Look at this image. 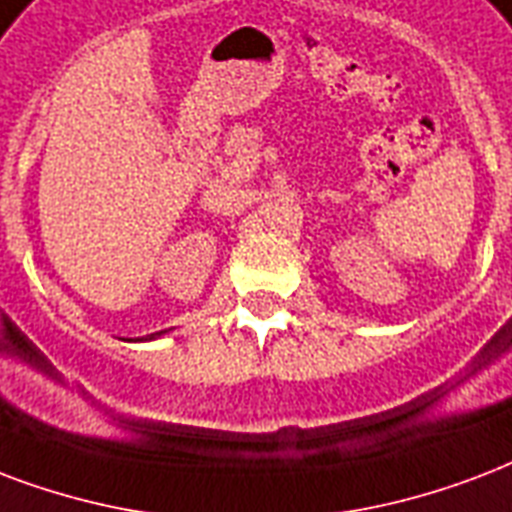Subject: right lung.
Returning a JSON list of instances; mask_svg holds the SVG:
<instances>
[{"mask_svg":"<svg viewBox=\"0 0 512 512\" xmlns=\"http://www.w3.org/2000/svg\"><path fill=\"white\" fill-rule=\"evenodd\" d=\"M169 330H161V333H152L150 338H136V341H155V338H161V335H166Z\"/></svg>","mask_w":512,"mask_h":512,"instance_id":"1","label":"right lung"}]
</instances>
